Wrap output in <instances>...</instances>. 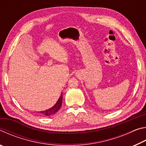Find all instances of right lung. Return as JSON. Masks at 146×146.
Here are the masks:
<instances>
[{
  "label": "right lung",
  "instance_id": "obj_1",
  "mask_svg": "<svg viewBox=\"0 0 146 146\" xmlns=\"http://www.w3.org/2000/svg\"><path fill=\"white\" fill-rule=\"evenodd\" d=\"M62 93L60 97H59L58 100H57V102H56L55 104L54 105L52 108H49L48 110H46L45 111H39L38 113H40L42 115L44 116H50L54 115L55 113L57 112L59 109L60 108L62 103Z\"/></svg>",
  "mask_w": 146,
  "mask_h": 146
}]
</instances>
